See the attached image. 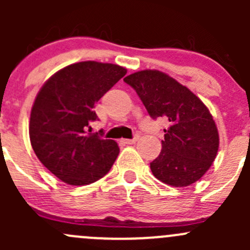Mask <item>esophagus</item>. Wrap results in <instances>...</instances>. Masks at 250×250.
<instances>
[{
	"label": "esophagus",
	"instance_id": "esophagus-1",
	"mask_svg": "<svg viewBox=\"0 0 250 250\" xmlns=\"http://www.w3.org/2000/svg\"><path fill=\"white\" fill-rule=\"evenodd\" d=\"M138 139H139V135H134V138H132V139H125L123 140V143L125 144H128V145H132V144H135L138 141Z\"/></svg>",
	"mask_w": 250,
	"mask_h": 250
}]
</instances>
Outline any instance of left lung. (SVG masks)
<instances>
[{
    "label": "left lung",
    "mask_w": 250,
    "mask_h": 250,
    "mask_svg": "<svg viewBox=\"0 0 250 250\" xmlns=\"http://www.w3.org/2000/svg\"><path fill=\"white\" fill-rule=\"evenodd\" d=\"M139 95L148 115L166 117L162 151L150 163L153 175L167 185L196 183L214 162L219 148L218 128L206 105L188 88L157 70H144L125 78Z\"/></svg>",
    "instance_id": "1"
}]
</instances>
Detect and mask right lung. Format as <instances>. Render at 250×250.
Masks as SVG:
<instances>
[{
    "label": "right lung",
    "instance_id": "1",
    "mask_svg": "<svg viewBox=\"0 0 250 250\" xmlns=\"http://www.w3.org/2000/svg\"><path fill=\"white\" fill-rule=\"evenodd\" d=\"M127 74L122 66L82 62L55 72L40 89L31 110L30 141L42 165L70 185H88L109 173L120 148L92 134L95 103Z\"/></svg>",
    "mask_w": 250,
    "mask_h": 250
}]
</instances>
